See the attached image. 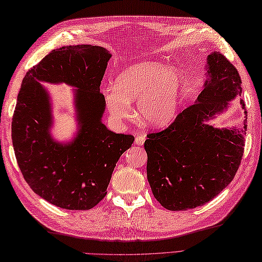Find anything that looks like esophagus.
I'll return each mask as SVG.
<instances>
[{"instance_id": "esophagus-1", "label": "esophagus", "mask_w": 262, "mask_h": 262, "mask_svg": "<svg viewBox=\"0 0 262 262\" xmlns=\"http://www.w3.org/2000/svg\"><path fill=\"white\" fill-rule=\"evenodd\" d=\"M144 142H145V136L144 135H137L135 138V144L137 146H142Z\"/></svg>"}]
</instances>
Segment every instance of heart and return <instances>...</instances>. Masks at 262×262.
I'll use <instances>...</instances> for the list:
<instances>
[{"label": "heart", "mask_w": 262, "mask_h": 262, "mask_svg": "<svg viewBox=\"0 0 262 262\" xmlns=\"http://www.w3.org/2000/svg\"><path fill=\"white\" fill-rule=\"evenodd\" d=\"M183 91V76L173 66L158 62L133 64L115 77L113 88L103 91L110 115L129 119L130 103L137 101L141 118L153 127H164L174 119Z\"/></svg>", "instance_id": "1"}]
</instances>
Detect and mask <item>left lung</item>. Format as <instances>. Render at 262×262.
I'll return each mask as SVG.
<instances>
[{"label": "left lung", "instance_id": "1", "mask_svg": "<svg viewBox=\"0 0 262 262\" xmlns=\"http://www.w3.org/2000/svg\"><path fill=\"white\" fill-rule=\"evenodd\" d=\"M205 68L206 81L194 103L166 129L148 134L144 143L149 186L169 210L196 208L215 198L230 185L243 157L246 124L241 129L209 124L241 97V77L217 52L208 55ZM240 103L247 115L243 100Z\"/></svg>", "mask_w": 262, "mask_h": 262}]
</instances>
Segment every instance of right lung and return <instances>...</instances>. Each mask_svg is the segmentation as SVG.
<instances>
[{"instance_id":"add662e5","label":"right lung","mask_w":262,"mask_h":262,"mask_svg":"<svg viewBox=\"0 0 262 262\" xmlns=\"http://www.w3.org/2000/svg\"><path fill=\"white\" fill-rule=\"evenodd\" d=\"M111 54L100 46L54 49L27 72L12 119V143L25 180L48 203L71 210L94 207L107 194L116 163L132 146V135L102 124L105 109L100 84ZM41 82L75 88L78 132L72 141L50 134L52 107Z\"/></svg>"}]
</instances>
